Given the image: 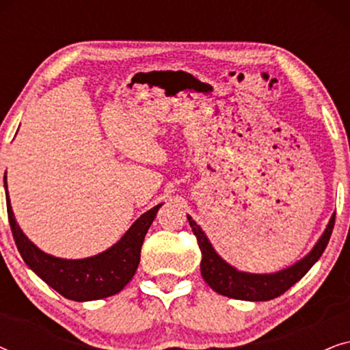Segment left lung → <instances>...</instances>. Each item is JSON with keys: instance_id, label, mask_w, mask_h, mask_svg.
Instances as JSON below:
<instances>
[{"instance_id": "left-lung-1", "label": "left lung", "mask_w": 350, "mask_h": 350, "mask_svg": "<svg viewBox=\"0 0 350 350\" xmlns=\"http://www.w3.org/2000/svg\"><path fill=\"white\" fill-rule=\"evenodd\" d=\"M189 226L193 229L194 236L198 237L199 248L202 252V261H200V274L208 286L217 293L228 296V298L242 299V301H269L274 299L282 293H285L290 286L303 279L308 271L312 267L328 245L329 236L333 232L334 215L325 228L322 236L315 242L308 255L296 261L285 269H280L271 274H253V272H243L229 265L221 256L215 252L208 237L205 236L202 228L188 215Z\"/></svg>"}]
</instances>
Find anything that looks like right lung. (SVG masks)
<instances>
[{
    "label": "right lung",
    "instance_id": "right-lung-1",
    "mask_svg": "<svg viewBox=\"0 0 350 350\" xmlns=\"http://www.w3.org/2000/svg\"><path fill=\"white\" fill-rule=\"evenodd\" d=\"M4 189H6L9 224L17 250L25 265L57 293L79 303L116 295L132 280L140 262L143 241L151 223L154 221L157 210L162 207V204H157L156 207L143 213L114 245L98 255L81 258V260H66L42 252L23 234L14 217L6 175H4Z\"/></svg>",
    "mask_w": 350,
    "mask_h": 350
}]
</instances>
